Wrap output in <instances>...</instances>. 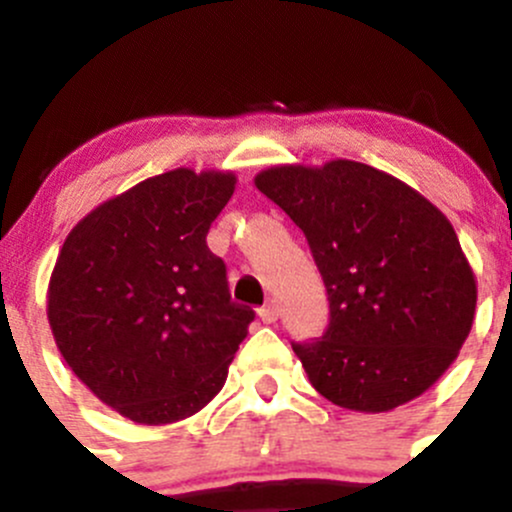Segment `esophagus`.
I'll return each mask as SVG.
<instances>
[{"label":"esophagus","mask_w":512,"mask_h":512,"mask_svg":"<svg viewBox=\"0 0 512 512\" xmlns=\"http://www.w3.org/2000/svg\"><path fill=\"white\" fill-rule=\"evenodd\" d=\"M259 318H261V323H266V325L277 323L279 307L274 305V302H269V305H264V307H261V310H259Z\"/></svg>","instance_id":"1"}]
</instances>
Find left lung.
I'll return each mask as SVG.
<instances>
[{
	"instance_id": "8db88e82",
	"label": "left lung",
	"mask_w": 512,
	"mask_h": 512,
	"mask_svg": "<svg viewBox=\"0 0 512 512\" xmlns=\"http://www.w3.org/2000/svg\"><path fill=\"white\" fill-rule=\"evenodd\" d=\"M256 187L305 233L330 302L320 338L292 343L325 400L387 413L423 395L472 330L477 282L436 205L359 161L274 166Z\"/></svg>"
}]
</instances>
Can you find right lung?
<instances>
[{
    "label": "right lung",
    "mask_w": 512,
    "mask_h": 512,
    "mask_svg": "<svg viewBox=\"0 0 512 512\" xmlns=\"http://www.w3.org/2000/svg\"><path fill=\"white\" fill-rule=\"evenodd\" d=\"M230 171L174 169L76 223L48 284V323L71 372L133 423L189 418L223 390L253 310L230 302L207 233Z\"/></svg>",
    "instance_id": "add662e5"
}]
</instances>
